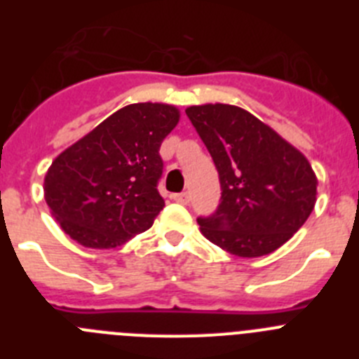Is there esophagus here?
<instances>
[{"label": "esophagus", "mask_w": 359, "mask_h": 359, "mask_svg": "<svg viewBox=\"0 0 359 359\" xmlns=\"http://www.w3.org/2000/svg\"><path fill=\"white\" fill-rule=\"evenodd\" d=\"M172 199L176 203H182V205H187L190 201V196L187 192H182V194H172Z\"/></svg>", "instance_id": "esophagus-1"}]
</instances>
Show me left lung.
<instances>
[{
  "instance_id": "1",
  "label": "left lung",
  "mask_w": 359,
  "mask_h": 359,
  "mask_svg": "<svg viewBox=\"0 0 359 359\" xmlns=\"http://www.w3.org/2000/svg\"><path fill=\"white\" fill-rule=\"evenodd\" d=\"M207 145L221 203L199 230L237 257H262L297 233L316 203V174L297 147L243 107L203 104L185 109Z\"/></svg>"
}]
</instances>
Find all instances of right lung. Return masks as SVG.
I'll return each mask as SVG.
<instances>
[{"instance_id":"right-lung-1","label":"right lung","mask_w":359,"mask_h":359,"mask_svg":"<svg viewBox=\"0 0 359 359\" xmlns=\"http://www.w3.org/2000/svg\"><path fill=\"white\" fill-rule=\"evenodd\" d=\"M177 122L176 106L129 104L65 149L44 176V199L65 233L107 250L149 230L165 207L160 145Z\"/></svg>"}]
</instances>
